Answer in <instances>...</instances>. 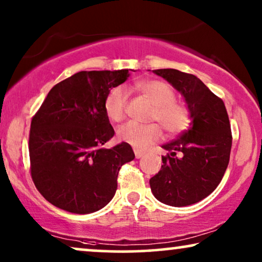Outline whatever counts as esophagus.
<instances>
[{"mask_svg": "<svg viewBox=\"0 0 262 262\" xmlns=\"http://www.w3.org/2000/svg\"><path fill=\"white\" fill-rule=\"evenodd\" d=\"M135 156H136V159H141V157L144 156V151H142V150H138V149H135Z\"/></svg>", "mask_w": 262, "mask_h": 262, "instance_id": "obj_1", "label": "esophagus"}]
</instances>
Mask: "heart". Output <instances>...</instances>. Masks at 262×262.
<instances>
[{
    "mask_svg": "<svg viewBox=\"0 0 262 262\" xmlns=\"http://www.w3.org/2000/svg\"><path fill=\"white\" fill-rule=\"evenodd\" d=\"M137 88L154 105L150 112V120L159 121L168 135H178L187 130L191 124V113L184 103L175 101V93L169 84L159 80H150L138 83ZM126 102L125 89L113 88L107 94L103 103L108 119L116 123L123 120L126 113ZM161 126L156 123L138 124L128 121L118 128L117 135L120 141L134 148L144 149L161 138Z\"/></svg>",
    "mask_w": 262,
    "mask_h": 262,
    "instance_id": "heart-1",
    "label": "heart"
}]
</instances>
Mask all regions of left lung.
I'll return each mask as SVG.
<instances>
[{
  "mask_svg": "<svg viewBox=\"0 0 262 262\" xmlns=\"http://www.w3.org/2000/svg\"><path fill=\"white\" fill-rule=\"evenodd\" d=\"M185 98L192 124L177 139L162 145V167L150 179L157 200L181 207L211 194L227 170L231 150L230 121L223 100L192 74L175 69L152 70Z\"/></svg>",
  "mask_w": 262,
  "mask_h": 262,
  "instance_id": "8db88e82",
  "label": "left lung"
}]
</instances>
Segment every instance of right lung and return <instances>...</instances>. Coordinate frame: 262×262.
I'll list each match as a JSON object with an SVG mask.
<instances>
[{"label":"right lung","instance_id":"right-lung-1","mask_svg":"<svg viewBox=\"0 0 262 262\" xmlns=\"http://www.w3.org/2000/svg\"><path fill=\"white\" fill-rule=\"evenodd\" d=\"M128 75L127 69L80 71L57 83L32 118V180L56 207L92 213L116 194L118 173L135 154L125 142L101 148L114 136L103 103Z\"/></svg>","mask_w":262,"mask_h":262}]
</instances>
